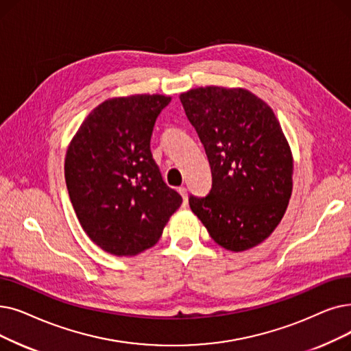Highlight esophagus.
I'll use <instances>...</instances> for the list:
<instances>
[{"label":"esophagus","mask_w":351,"mask_h":351,"mask_svg":"<svg viewBox=\"0 0 351 351\" xmlns=\"http://www.w3.org/2000/svg\"><path fill=\"white\" fill-rule=\"evenodd\" d=\"M178 192L180 193L182 199H184V206H186L188 205V191H186V188L180 186V188H178Z\"/></svg>","instance_id":"1"}]
</instances>
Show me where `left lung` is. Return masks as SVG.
Wrapping results in <instances>:
<instances>
[{
	"label": "left lung",
	"mask_w": 351,
	"mask_h": 351,
	"mask_svg": "<svg viewBox=\"0 0 351 351\" xmlns=\"http://www.w3.org/2000/svg\"><path fill=\"white\" fill-rule=\"evenodd\" d=\"M180 103L205 147L212 188L189 205L228 251L267 239L293 192V156L269 106L245 88H192Z\"/></svg>",
	"instance_id": "8db88e82"
}]
</instances>
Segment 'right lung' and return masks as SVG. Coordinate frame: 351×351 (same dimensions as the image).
Listing matches in <instances>:
<instances>
[{"label": "right lung", "instance_id": "right-lung-1", "mask_svg": "<svg viewBox=\"0 0 351 351\" xmlns=\"http://www.w3.org/2000/svg\"><path fill=\"white\" fill-rule=\"evenodd\" d=\"M171 97L106 100L73 138L64 176L83 230L106 252L139 254L159 241L182 196L165 184L150 138Z\"/></svg>", "mask_w": 351, "mask_h": 351}]
</instances>
